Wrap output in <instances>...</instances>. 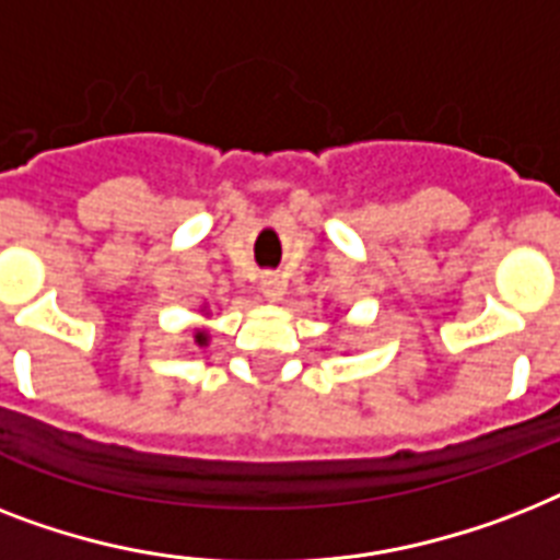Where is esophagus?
<instances>
[{
  "mask_svg": "<svg viewBox=\"0 0 560 560\" xmlns=\"http://www.w3.org/2000/svg\"><path fill=\"white\" fill-rule=\"evenodd\" d=\"M258 288H261V293H265L270 302H279L281 295H284V281H281L279 272H265L261 281H258Z\"/></svg>",
  "mask_w": 560,
  "mask_h": 560,
  "instance_id": "esophagus-1",
  "label": "esophagus"
}]
</instances>
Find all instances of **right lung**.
<instances>
[{"label": "right lung", "mask_w": 560, "mask_h": 560, "mask_svg": "<svg viewBox=\"0 0 560 560\" xmlns=\"http://www.w3.org/2000/svg\"><path fill=\"white\" fill-rule=\"evenodd\" d=\"M195 339H198V345H203V342H207V334H198Z\"/></svg>", "instance_id": "obj_1"}]
</instances>
